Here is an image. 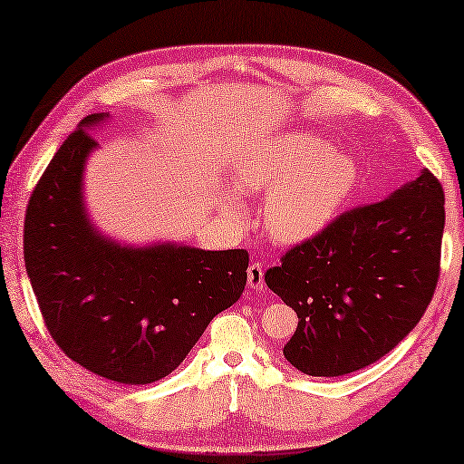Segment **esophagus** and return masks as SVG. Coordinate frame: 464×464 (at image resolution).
<instances>
[{
  "label": "esophagus",
  "mask_w": 464,
  "mask_h": 464,
  "mask_svg": "<svg viewBox=\"0 0 464 464\" xmlns=\"http://www.w3.org/2000/svg\"><path fill=\"white\" fill-rule=\"evenodd\" d=\"M246 282L250 290H265V271L259 263H253L246 271Z\"/></svg>",
  "instance_id": "34e87169"
}]
</instances>
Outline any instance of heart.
<instances>
[{
  "mask_svg": "<svg viewBox=\"0 0 464 464\" xmlns=\"http://www.w3.org/2000/svg\"><path fill=\"white\" fill-rule=\"evenodd\" d=\"M234 182L245 193H267L263 222L285 245L316 237L355 188L358 166L331 150L321 135L292 131L250 148L234 164ZM219 209L240 222L245 205L232 188L219 193Z\"/></svg>",
  "mask_w": 464,
  "mask_h": 464,
  "instance_id": "heart-1",
  "label": "heart"
}]
</instances>
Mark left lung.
<instances>
[{"mask_svg":"<svg viewBox=\"0 0 464 464\" xmlns=\"http://www.w3.org/2000/svg\"><path fill=\"white\" fill-rule=\"evenodd\" d=\"M444 191L428 169L384 201L345 211L287 250L265 284L298 314L285 360L343 376L381 360L420 323L440 276Z\"/></svg>","mask_w":464,"mask_h":464,"instance_id":"1","label":"left lung"}]
</instances>
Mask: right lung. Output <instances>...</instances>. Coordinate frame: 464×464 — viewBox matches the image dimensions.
<instances>
[{"instance_id": "right-lung-1", "label": "right lung", "mask_w": 464, "mask_h": 464, "mask_svg": "<svg viewBox=\"0 0 464 464\" xmlns=\"http://www.w3.org/2000/svg\"><path fill=\"white\" fill-rule=\"evenodd\" d=\"M80 121L28 201L24 263L44 324L67 358L121 384H150L187 358L211 318L238 302L248 253L177 242L129 246L98 230L83 201V169L98 148Z\"/></svg>"}]
</instances>
